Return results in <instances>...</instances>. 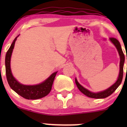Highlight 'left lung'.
<instances>
[{"mask_svg":"<svg viewBox=\"0 0 127 127\" xmlns=\"http://www.w3.org/2000/svg\"><path fill=\"white\" fill-rule=\"evenodd\" d=\"M109 40L114 45L115 47H116L117 51H118L119 56H120V70H119L118 78H117V80H116V82H115L113 85H111L110 87L107 88V89L105 90L101 91V92H97V93L90 92V91L88 90L87 88H84V87L82 86V85L78 82L77 80V79L75 78V84H76L77 87L79 88V90H80L82 93H84L85 95H86L88 97H90V98L101 99V98H106V97L109 96L111 95V94H112V93L116 91V90L119 87V86L120 85L122 81L123 74H124V62H125V56H124V53H123L122 50L120 42H119L117 39H115V38H110Z\"/></svg>","mask_w":127,"mask_h":127,"instance_id":"left-lung-1","label":"left lung"}]
</instances>
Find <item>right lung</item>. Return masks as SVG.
Here are the masks:
<instances>
[{
  "mask_svg": "<svg viewBox=\"0 0 127 127\" xmlns=\"http://www.w3.org/2000/svg\"><path fill=\"white\" fill-rule=\"evenodd\" d=\"M18 36L19 35H18L14 39L6 53L5 63L6 76H7V81L10 88L24 98L27 99H37L42 98L47 96L50 92L55 77L58 72H53L46 80L37 85H23L19 82L13 75L11 71V67H10V61H11L13 50L15 47V42Z\"/></svg>",
  "mask_w": 127,
  "mask_h": 127,
  "instance_id": "add662e5",
  "label": "right lung"
}]
</instances>
